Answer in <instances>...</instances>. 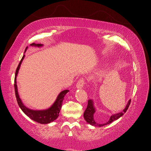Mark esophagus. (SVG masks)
<instances>
[{
	"mask_svg": "<svg viewBox=\"0 0 151 151\" xmlns=\"http://www.w3.org/2000/svg\"><path fill=\"white\" fill-rule=\"evenodd\" d=\"M85 83V81L84 78H81L79 80V81L77 82V83L76 84V88L77 89H82L83 88V86Z\"/></svg>",
	"mask_w": 151,
	"mask_h": 151,
	"instance_id": "esophagus-1",
	"label": "esophagus"
}]
</instances>
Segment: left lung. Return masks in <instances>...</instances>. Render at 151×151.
I'll list each match as a JSON object with an SVG mask.
<instances>
[{"mask_svg": "<svg viewBox=\"0 0 151 151\" xmlns=\"http://www.w3.org/2000/svg\"><path fill=\"white\" fill-rule=\"evenodd\" d=\"M131 99H130L129 102H128L127 104L126 105V106L125 109L123 110L120 113H118L116 114H114V115H112L110 117H109V120L105 123H98L96 122L94 119V114L96 112V108L94 106V102L93 100L92 99H89L88 100V106H87L86 110L84 113V118L85 120L88 122L89 124L93 125V126H96V127H103L106 125L109 124L113 121L118 120V118L122 116L123 115H124L125 113L127 111L129 107V105L130 104Z\"/></svg>", "mask_w": 151, "mask_h": 151, "instance_id": "8db88e82", "label": "left lung"}]
</instances>
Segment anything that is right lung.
Listing matches in <instances>:
<instances>
[{
  "instance_id": "1",
  "label": "right lung",
  "mask_w": 151,
  "mask_h": 151,
  "mask_svg": "<svg viewBox=\"0 0 151 151\" xmlns=\"http://www.w3.org/2000/svg\"><path fill=\"white\" fill-rule=\"evenodd\" d=\"M31 46L33 47H42L43 45L42 44H35L32 43L30 45ZM28 47H26L25 52ZM24 55L22 57V59L21 60L19 65H18L17 69L16 71L15 74V79H14V89H15V93H16V97L17 99V101L19 105V108L21 109V110L23 111L26 115L29 117L31 120H33L35 122L41 123V124H48V123H51L55 120L58 118L59 115V113L62 108V104L63 100L64 99L65 95L68 92V90H64L62 91L58 95V96L55 100V101L52 105L51 106L46 109H43V110H34V109H31L28 108H27L25 105L22 103L21 98H19V94H18L17 91V86L16 84V77L17 76L18 72L20 68V66L21 63L24 58Z\"/></svg>"
}]
</instances>
